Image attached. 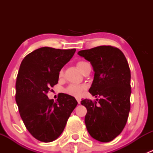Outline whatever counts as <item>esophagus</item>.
I'll list each match as a JSON object with an SVG mask.
<instances>
[{"mask_svg": "<svg viewBox=\"0 0 153 153\" xmlns=\"http://www.w3.org/2000/svg\"><path fill=\"white\" fill-rule=\"evenodd\" d=\"M76 100H77V101H78V104H80V103H81V99H80V98H76Z\"/></svg>", "mask_w": 153, "mask_h": 153, "instance_id": "obj_1", "label": "esophagus"}]
</instances>
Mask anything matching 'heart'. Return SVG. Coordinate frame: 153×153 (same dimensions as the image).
Listing matches in <instances>:
<instances>
[{
  "label": "heart",
  "mask_w": 153,
  "mask_h": 153,
  "mask_svg": "<svg viewBox=\"0 0 153 153\" xmlns=\"http://www.w3.org/2000/svg\"><path fill=\"white\" fill-rule=\"evenodd\" d=\"M86 62L84 61H79L77 64V66H78V69L81 70V67H83L84 64H85ZM63 76V70H61L59 72V77H62ZM86 87L84 85H81V84H70L67 86V88L65 89V92L68 95H72V96L74 97H78L81 96V95L83 94V92H84L85 90Z\"/></svg>",
  "instance_id": "1"
}]
</instances>
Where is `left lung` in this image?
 Returning a JSON list of instances; mask_svg holds the SVG:
<instances>
[{"instance_id": "1", "label": "left lung", "mask_w": 153, "mask_h": 153, "mask_svg": "<svg viewBox=\"0 0 153 153\" xmlns=\"http://www.w3.org/2000/svg\"><path fill=\"white\" fill-rule=\"evenodd\" d=\"M78 55L92 64L94 78L89 92L101 97L93 103L84 99L87 112L85 124L89 135L101 142H109L124 128L130 110L131 74L124 53L118 48L100 46L81 50Z\"/></svg>"}]
</instances>
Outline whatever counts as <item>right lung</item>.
<instances>
[{
    "label": "right lung",
    "instance_id": "add662e5",
    "mask_svg": "<svg viewBox=\"0 0 153 153\" xmlns=\"http://www.w3.org/2000/svg\"><path fill=\"white\" fill-rule=\"evenodd\" d=\"M75 51L41 47L27 55L20 66L15 101L27 130L38 141L47 143L57 139L78 104L67 94L60 93L55 101L47 96Z\"/></svg>",
    "mask_w": 153,
    "mask_h": 153
}]
</instances>
